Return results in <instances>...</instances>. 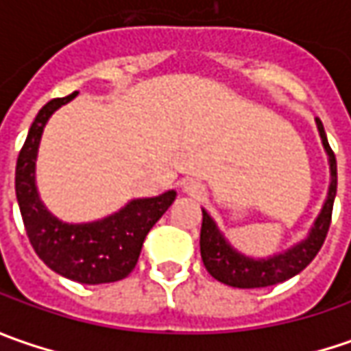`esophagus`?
<instances>
[{
	"label": "esophagus",
	"mask_w": 351,
	"mask_h": 351,
	"mask_svg": "<svg viewBox=\"0 0 351 351\" xmlns=\"http://www.w3.org/2000/svg\"><path fill=\"white\" fill-rule=\"evenodd\" d=\"M183 191L191 197H201L203 193H205V187H203L199 182H187L185 185H183Z\"/></svg>",
	"instance_id": "1"
}]
</instances>
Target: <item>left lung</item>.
<instances>
[{
  "label": "left lung",
  "mask_w": 351,
  "mask_h": 351,
  "mask_svg": "<svg viewBox=\"0 0 351 351\" xmlns=\"http://www.w3.org/2000/svg\"><path fill=\"white\" fill-rule=\"evenodd\" d=\"M318 132L324 144V150L328 154L330 162V189H328V199L324 207L318 215L315 228L311 234L301 244L295 248L287 250L283 254H277L269 260H252L242 254H238L219 232L213 219L203 210V223H201V258L210 276L217 281L226 283L230 287L238 289H254V287H269L283 283L299 271H303L308 263L315 260L318 250L322 248L328 228L332 221V207H334V197H336V185H338V176H336V156L332 152L328 138L322 123L317 119Z\"/></svg>",
  "instance_id": "left-lung-1"
}]
</instances>
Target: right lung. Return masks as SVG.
Segmentation results:
<instances>
[{
	"instance_id": "add662e5",
	"label": "right lung",
	"mask_w": 351,
	"mask_h": 351,
	"mask_svg": "<svg viewBox=\"0 0 351 351\" xmlns=\"http://www.w3.org/2000/svg\"><path fill=\"white\" fill-rule=\"evenodd\" d=\"M68 97L48 101L29 128L15 168V193L23 224L36 256L60 276L77 283H113L134 269L144 238L176 199V191L152 199L130 201L123 210L89 224H66L54 219L40 203L34 185V160L43 128Z\"/></svg>"
}]
</instances>
